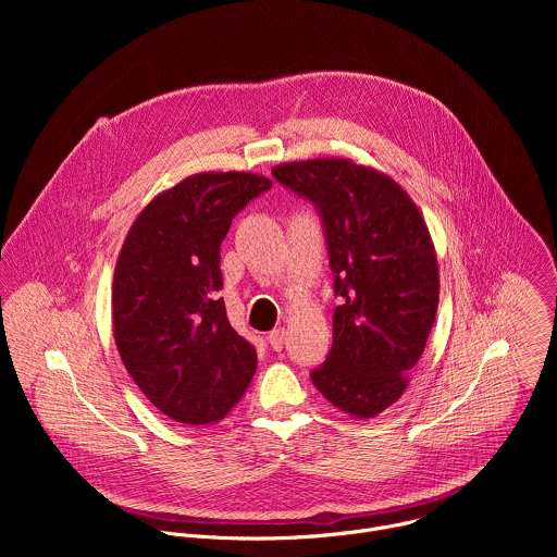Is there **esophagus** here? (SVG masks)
<instances>
[{
  "label": "esophagus",
  "mask_w": 557,
  "mask_h": 557,
  "mask_svg": "<svg viewBox=\"0 0 557 557\" xmlns=\"http://www.w3.org/2000/svg\"><path fill=\"white\" fill-rule=\"evenodd\" d=\"M269 344L273 346V350H282L286 344V331L284 329H275L269 333Z\"/></svg>",
  "instance_id": "esophagus-1"
}]
</instances>
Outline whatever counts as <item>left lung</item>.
I'll return each mask as SVG.
<instances>
[{
	"instance_id": "obj_1",
	"label": "left lung",
	"mask_w": 557,
	"mask_h": 557,
	"mask_svg": "<svg viewBox=\"0 0 557 557\" xmlns=\"http://www.w3.org/2000/svg\"><path fill=\"white\" fill-rule=\"evenodd\" d=\"M322 213L335 293L333 350L310 372L326 401L374 419L408 389L438 308V262L423 213L392 176L350 158L275 165Z\"/></svg>"
}]
</instances>
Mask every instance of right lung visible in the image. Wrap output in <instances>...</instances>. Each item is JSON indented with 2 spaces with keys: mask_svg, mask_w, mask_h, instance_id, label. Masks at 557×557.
I'll use <instances>...</instances> for the list:
<instances>
[{
  "mask_svg": "<svg viewBox=\"0 0 557 557\" xmlns=\"http://www.w3.org/2000/svg\"><path fill=\"white\" fill-rule=\"evenodd\" d=\"M271 185L253 172L187 176L143 207L121 247L114 342L140 392L176 423L222 421L256 374V348L218 297L220 245L233 215Z\"/></svg>",
  "mask_w": 557,
  "mask_h": 557,
  "instance_id": "obj_1",
  "label": "right lung"
}]
</instances>
